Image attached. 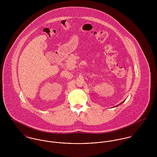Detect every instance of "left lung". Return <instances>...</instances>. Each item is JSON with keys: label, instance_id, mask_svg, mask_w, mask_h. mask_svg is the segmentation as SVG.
Returning <instances> with one entry per match:
<instances>
[{"label": "left lung", "instance_id": "1", "mask_svg": "<svg viewBox=\"0 0 157 157\" xmlns=\"http://www.w3.org/2000/svg\"><path fill=\"white\" fill-rule=\"evenodd\" d=\"M123 102H124V101H123V102H122V103H123ZM120 103V104H121V103ZM118 105H117V106H118Z\"/></svg>", "mask_w": 157, "mask_h": 157}]
</instances>
